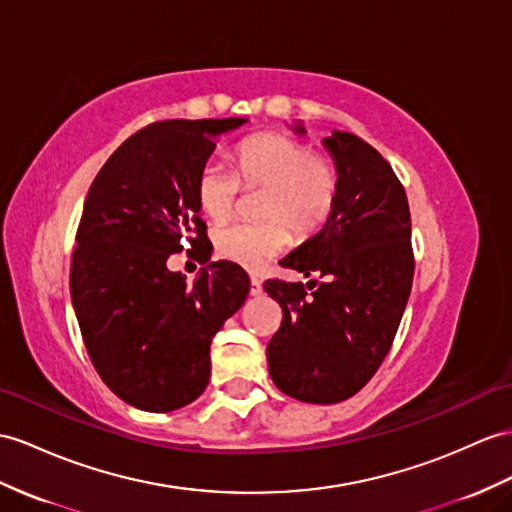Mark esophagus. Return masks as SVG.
I'll return each instance as SVG.
<instances>
[{"mask_svg":"<svg viewBox=\"0 0 512 512\" xmlns=\"http://www.w3.org/2000/svg\"><path fill=\"white\" fill-rule=\"evenodd\" d=\"M249 293H252V295L263 293V282H260L256 276H252V289H249Z\"/></svg>","mask_w":512,"mask_h":512,"instance_id":"esophagus-1","label":"esophagus"}]
</instances>
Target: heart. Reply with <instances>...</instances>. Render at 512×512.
<instances>
[{
	"label": "heart",
	"mask_w": 512,
	"mask_h": 512,
	"mask_svg": "<svg viewBox=\"0 0 512 512\" xmlns=\"http://www.w3.org/2000/svg\"><path fill=\"white\" fill-rule=\"evenodd\" d=\"M234 173L219 162L202 167L195 197L202 213L226 221L239 204L243 189H263L258 215L265 221L232 223L217 230V252L232 263L260 269L289 245V227L297 239L317 234L339 197V171L326 156L310 152L302 141L286 134H254L234 149Z\"/></svg>",
	"instance_id": "heart-1"
}]
</instances>
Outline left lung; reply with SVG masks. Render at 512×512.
<instances>
[{
  "label": "left lung",
  "mask_w": 512,
  "mask_h": 512,
  "mask_svg": "<svg viewBox=\"0 0 512 512\" xmlns=\"http://www.w3.org/2000/svg\"><path fill=\"white\" fill-rule=\"evenodd\" d=\"M293 130L304 134L302 123ZM323 145L339 171L336 206L280 263L319 282H265L282 308L267 345L269 376L308 404L343 402L371 380L391 350L415 273L408 199L389 162L350 132L334 130Z\"/></svg>",
  "instance_id": "1"
}]
</instances>
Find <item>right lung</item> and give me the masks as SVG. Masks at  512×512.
Instances as JSON below:
<instances>
[{
    "mask_svg": "<svg viewBox=\"0 0 512 512\" xmlns=\"http://www.w3.org/2000/svg\"><path fill=\"white\" fill-rule=\"evenodd\" d=\"M247 119H169L132 134L86 195L71 258V302L99 378L134 408L171 413L210 380V343L249 293L217 260L193 284L167 260L206 239L195 182L215 136Z\"/></svg>",
    "mask_w": 512,
    "mask_h": 512,
    "instance_id": "right-lung-1",
    "label": "right lung"
}]
</instances>
